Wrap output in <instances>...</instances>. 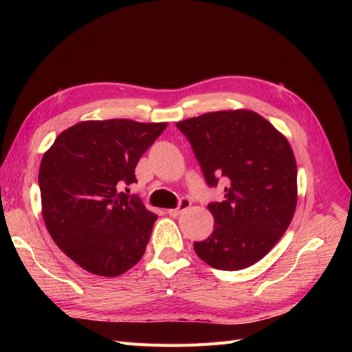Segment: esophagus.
Returning a JSON list of instances; mask_svg holds the SVG:
<instances>
[{
    "label": "esophagus",
    "instance_id": "esophagus-1",
    "mask_svg": "<svg viewBox=\"0 0 352 352\" xmlns=\"http://www.w3.org/2000/svg\"><path fill=\"white\" fill-rule=\"evenodd\" d=\"M190 199H188V198H182L180 199V203H178V207L177 208H169V210H166V213L169 214V216H172V218H177L178 214H180L182 212H184L186 208H189L190 207Z\"/></svg>",
    "mask_w": 352,
    "mask_h": 352
}]
</instances>
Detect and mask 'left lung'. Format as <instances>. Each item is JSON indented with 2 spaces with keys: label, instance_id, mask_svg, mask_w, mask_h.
<instances>
[{
  "label": "left lung",
  "instance_id": "obj_1",
  "mask_svg": "<svg viewBox=\"0 0 352 352\" xmlns=\"http://www.w3.org/2000/svg\"><path fill=\"white\" fill-rule=\"evenodd\" d=\"M207 186L226 182L207 207L213 233L193 250L207 265L239 271L263 258L286 233L296 207V162L287 139L251 110L210 111L177 124Z\"/></svg>",
  "mask_w": 352,
  "mask_h": 352
}]
</instances>
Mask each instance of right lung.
Segmentation results:
<instances>
[{
	"label": "right lung",
	"mask_w": 352,
	"mask_h": 352,
	"mask_svg": "<svg viewBox=\"0 0 352 352\" xmlns=\"http://www.w3.org/2000/svg\"><path fill=\"white\" fill-rule=\"evenodd\" d=\"M166 125L85 121L58 134L43 154L45 226L58 248L91 274L121 275L144 256L157 216L121 188L136 183L138 162Z\"/></svg>",
	"instance_id": "1"
}]
</instances>
